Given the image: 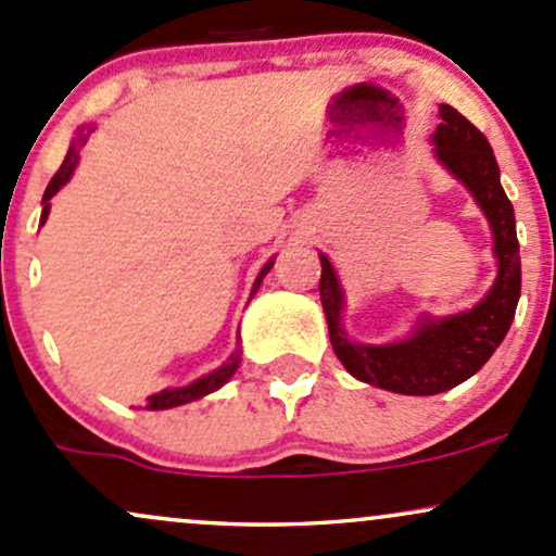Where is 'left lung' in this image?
I'll use <instances>...</instances> for the list:
<instances>
[{"label":"left lung","instance_id":"1","mask_svg":"<svg viewBox=\"0 0 556 556\" xmlns=\"http://www.w3.org/2000/svg\"><path fill=\"white\" fill-rule=\"evenodd\" d=\"M442 125L433 132L437 156L457 180L468 185L494 232V256L500 274L489 295L460 316L424 321L410 340L397 344L350 342L340 327L342 290L329 258L321 256V295L329 324V340L337 358L355 379L397 394H439L463 384L491 358L520 298V245L515 235V212L500 182L494 151L486 136L460 112L442 104Z\"/></svg>","mask_w":556,"mask_h":556}]
</instances>
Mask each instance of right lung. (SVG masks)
<instances>
[{"instance_id":"1","label":"right lung","mask_w":556,"mask_h":556,"mask_svg":"<svg viewBox=\"0 0 556 556\" xmlns=\"http://www.w3.org/2000/svg\"><path fill=\"white\" fill-rule=\"evenodd\" d=\"M88 132H91V127H88V130H80V132H78V138H75L73 146H70V149H67V156H65V162H62V167L56 169V175L52 177V182L47 185V193H43L41 225H43V222H47V216H49V198H52V195L56 193V190H60L62 185H65V182L70 180V175H73V169H75V164H78L80 149H83V143H86ZM271 264H274V261H269V264H266L264 269H261L256 285H253V292L258 290L261 279L266 277V271L271 269ZM238 363H240V350H235L232 358H229L222 368H216L214 374L203 376V379L193 381V384H190V387H182V389H164V392L151 394V397H146V407H149V410H167V407L185 405V402H193V400H198V397H203V394H212L214 389H219V387L225 384V381L229 379V376L238 371Z\"/></svg>"}]
</instances>
